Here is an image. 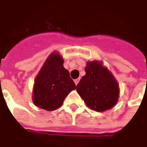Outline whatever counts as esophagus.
<instances>
[{
  "mask_svg": "<svg viewBox=\"0 0 147 147\" xmlns=\"http://www.w3.org/2000/svg\"><path fill=\"white\" fill-rule=\"evenodd\" d=\"M79 81H80V78H78V79H75L74 80V83L76 85H78V83H79Z\"/></svg>",
  "mask_w": 147,
  "mask_h": 147,
  "instance_id": "esophagus-1",
  "label": "esophagus"
}]
</instances>
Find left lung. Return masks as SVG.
<instances>
[{
  "mask_svg": "<svg viewBox=\"0 0 147 147\" xmlns=\"http://www.w3.org/2000/svg\"><path fill=\"white\" fill-rule=\"evenodd\" d=\"M84 76L77 85V91L88 108L104 111L113 108L119 96V84L101 62H88Z\"/></svg>",
  "mask_w": 147,
  "mask_h": 147,
  "instance_id": "left-lung-1",
  "label": "left lung"
}]
</instances>
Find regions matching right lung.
I'll return each mask as SVG.
<instances>
[{"label":"right lung","instance_id":"right-lung-1","mask_svg":"<svg viewBox=\"0 0 147 147\" xmlns=\"http://www.w3.org/2000/svg\"><path fill=\"white\" fill-rule=\"evenodd\" d=\"M69 71L63 67V57L52 53L36 76L33 88V103L40 109L54 111L61 106L65 98L75 90Z\"/></svg>","mask_w":147,"mask_h":147}]
</instances>
